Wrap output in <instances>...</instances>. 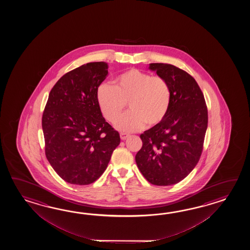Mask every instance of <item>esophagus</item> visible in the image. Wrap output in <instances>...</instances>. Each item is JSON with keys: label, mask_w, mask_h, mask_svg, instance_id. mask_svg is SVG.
<instances>
[{"label": "esophagus", "mask_w": 250, "mask_h": 250, "mask_svg": "<svg viewBox=\"0 0 250 250\" xmlns=\"http://www.w3.org/2000/svg\"><path fill=\"white\" fill-rule=\"evenodd\" d=\"M128 137H129V135L125 134V133H122V134H121V138H122V140H125V139H127Z\"/></svg>", "instance_id": "34e87169"}]
</instances>
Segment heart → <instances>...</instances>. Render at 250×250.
Segmentation results:
<instances>
[{
	"label": "heart",
	"mask_w": 250,
	"mask_h": 250,
	"mask_svg": "<svg viewBox=\"0 0 250 250\" xmlns=\"http://www.w3.org/2000/svg\"><path fill=\"white\" fill-rule=\"evenodd\" d=\"M170 85L167 81L138 69H129L118 75L113 85L103 83L96 90V100L102 114L110 123L122 116L126 104L127 112L116 127L123 132H133L159 125L170 108Z\"/></svg>",
	"instance_id": "heart-1"
}]
</instances>
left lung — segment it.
I'll use <instances>...</instances> for the list:
<instances>
[{
	"label": "left lung",
	"instance_id": "1",
	"mask_svg": "<svg viewBox=\"0 0 250 250\" xmlns=\"http://www.w3.org/2000/svg\"><path fill=\"white\" fill-rule=\"evenodd\" d=\"M149 69L167 81L171 99L165 120L140 135L143 145L135 158L146 181L169 186L186 178L199 161L208 108L197 81L186 71L167 63H150Z\"/></svg>",
	"mask_w": 250,
	"mask_h": 250
}]
</instances>
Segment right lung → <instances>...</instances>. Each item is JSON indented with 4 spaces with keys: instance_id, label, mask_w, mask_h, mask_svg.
I'll use <instances>...</instances> for the list:
<instances>
[{
    "instance_id": "1",
    "label": "right lung",
    "mask_w": 250,
    "mask_h": 250,
    "mask_svg": "<svg viewBox=\"0 0 250 250\" xmlns=\"http://www.w3.org/2000/svg\"><path fill=\"white\" fill-rule=\"evenodd\" d=\"M107 74L106 62L84 64L63 75L49 94L42 118L45 155L70 184L96 181L121 142L96 100V90Z\"/></svg>"
}]
</instances>
